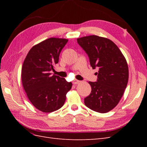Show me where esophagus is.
<instances>
[{
  "mask_svg": "<svg viewBox=\"0 0 147 147\" xmlns=\"http://www.w3.org/2000/svg\"><path fill=\"white\" fill-rule=\"evenodd\" d=\"M80 83H81V81L78 80H77V79L74 80L73 81V84H78Z\"/></svg>",
  "mask_w": 147,
  "mask_h": 147,
  "instance_id": "34e87169",
  "label": "esophagus"
}]
</instances>
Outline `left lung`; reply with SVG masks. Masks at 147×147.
Here are the masks:
<instances>
[{"label":"left lung","mask_w":147,"mask_h":147,"mask_svg":"<svg viewBox=\"0 0 147 147\" xmlns=\"http://www.w3.org/2000/svg\"><path fill=\"white\" fill-rule=\"evenodd\" d=\"M78 43L88 54L93 69L98 68L97 80L89 82L91 94L84 104L95 112L104 113L116 107L127 86L129 69L126 58L111 40L89 35L77 38Z\"/></svg>","instance_id":"obj_1"}]
</instances>
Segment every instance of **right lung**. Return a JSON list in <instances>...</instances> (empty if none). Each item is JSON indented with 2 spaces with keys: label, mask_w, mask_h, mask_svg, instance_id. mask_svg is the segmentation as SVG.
<instances>
[{
  "label": "right lung",
  "mask_w": 147,
  "mask_h": 147,
  "mask_svg": "<svg viewBox=\"0 0 147 147\" xmlns=\"http://www.w3.org/2000/svg\"><path fill=\"white\" fill-rule=\"evenodd\" d=\"M68 39L52 37L32 47L24 61L21 80L29 100L44 113L55 112L63 106L72 83L51 75L58 63L62 49Z\"/></svg>",
  "instance_id": "add662e5"
}]
</instances>
